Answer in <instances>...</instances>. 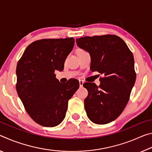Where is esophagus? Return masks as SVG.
Here are the masks:
<instances>
[{
    "instance_id": "esophagus-1",
    "label": "esophagus",
    "mask_w": 152,
    "mask_h": 152,
    "mask_svg": "<svg viewBox=\"0 0 152 152\" xmlns=\"http://www.w3.org/2000/svg\"><path fill=\"white\" fill-rule=\"evenodd\" d=\"M79 84H80V86L82 87L83 86V84H84V81L82 80H79Z\"/></svg>"
}]
</instances>
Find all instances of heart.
<instances>
[{
    "label": "heart",
    "mask_w": 152,
    "mask_h": 152,
    "mask_svg": "<svg viewBox=\"0 0 152 152\" xmlns=\"http://www.w3.org/2000/svg\"><path fill=\"white\" fill-rule=\"evenodd\" d=\"M79 51H82V50H79Z\"/></svg>",
    "instance_id": "heart-1"
}]
</instances>
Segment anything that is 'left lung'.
<instances>
[{"label":"left lung","instance_id":"obj_1","mask_svg":"<svg viewBox=\"0 0 152 152\" xmlns=\"http://www.w3.org/2000/svg\"><path fill=\"white\" fill-rule=\"evenodd\" d=\"M76 41L91 55V70L103 74L99 86L83 84L88 92L84 99L87 116L96 124H107L121 114L129 99L136 79L133 55L115 35L86 36Z\"/></svg>","mask_w":152,"mask_h":152}]
</instances>
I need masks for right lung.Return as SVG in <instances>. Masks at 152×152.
<instances>
[{
    "label": "right lung",
    "mask_w": 152,
    "mask_h": 152,
    "mask_svg": "<svg viewBox=\"0 0 152 152\" xmlns=\"http://www.w3.org/2000/svg\"><path fill=\"white\" fill-rule=\"evenodd\" d=\"M74 45L73 37L35 41L18 61L17 94L31 118L40 125L60 124L65 118L68 101L79 88L78 80L70 79L62 84L54 74L56 70H64Z\"/></svg>",
    "instance_id": "right-lung-1"
}]
</instances>
